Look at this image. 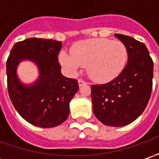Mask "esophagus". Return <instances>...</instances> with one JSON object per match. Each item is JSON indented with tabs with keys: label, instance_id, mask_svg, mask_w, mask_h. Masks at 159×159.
I'll list each match as a JSON object with an SVG mask.
<instances>
[{
	"label": "esophagus",
	"instance_id": "obj_1",
	"mask_svg": "<svg viewBox=\"0 0 159 159\" xmlns=\"http://www.w3.org/2000/svg\"><path fill=\"white\" fill-rule=\"evenodd\" d=\"M78 84H79V86H82V85H84V84H88V83H87L86 81H84L83 79H82V78H80V79L78 80Z\"/></svg>",
	"mask_w": 159,
	"mask_h": 159
}]
</instances>
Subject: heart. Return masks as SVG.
I'll list each match as a JSON object with an SVG mask.
<instances>
[{"label":"heart","mask_w":159,"mask_h":159,"mask_svg":"<svg viewBox=\"0 0 159 159\" xmlns=\"http://www.w3.org/2000/svg\"><path fill=\"white\" fill-rule=\"evenodd\" d=\"M128 56V49L122 42L93 38L77 42L71 48V53L61 51L59 60L71 74H76L82 66H87L92 79L107 83L123 72Z\"/></svg>","instance_id":"b5f03b06"}]
</instances>
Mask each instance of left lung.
Wrapping results in <instances>:
<instances>
[{"label": "left lung", "instance_id": "obj_1", "mask_svg": "<svg viewBox=\"0 0 159 159\" xmlns=\"http://www.w3.org/2000/svg\"><path fill=\"white\" fill-rule=\"evenodd\" d=\"M115 36L126 46L128 63L123 72L105 84L91 86L94 116L111 127L129 124L142 113L150 100L153 61L142 42L121 34Z\"/></svg>", "mask_w": 159, "mask_h": 159}]
</instances>
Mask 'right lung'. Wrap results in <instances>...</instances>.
I'll return each instance as SVG.
<instances>
[{"label":"right lung","mask_w":159,"mask_h":159,"mask_svg":"<svg viewBox=\"0 0 159 159\" xmlns=\"http://www.w3.org/2000/svg\"><path fill=\"white\" fill-rule=\"evenodd\" d=\"M62 42L55 40L28 38L16 42L7 60L9 97L25 120L40 128H52L64 123L70 113V101L78 91L77 80L60 71L58 55ZM29 59L39 68L36 83L26 86L16 76V66Z\"/></svg>","instance_id":"obj_1"}]
</instances>
